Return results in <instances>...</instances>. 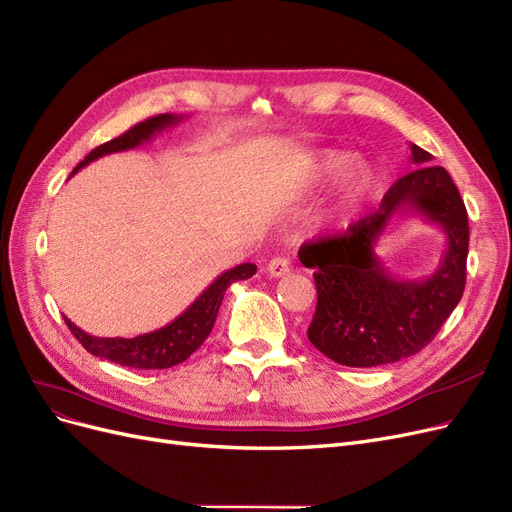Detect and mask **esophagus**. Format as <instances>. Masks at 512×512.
Instances as JSON below:
<instances>
[{"label": "esophagus", "instance_id": "obj_1", "mask_svg": "<svg viewBox=\"0 0 512 512\" xmlns=\"http://www.w3.org/2000/svg\"><path fill=\"white\" fill-rule=\"evenodd\" d=\"M290 260L286 258V256H275L271 262H269V267H267V271H269V275L271 277H284V275H288L290 273Z\"/></svg>", "mask_w": 512, "mask_h": 512}]
</instances>
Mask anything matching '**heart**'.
I'll list each match as a JSON object with an SVG mask.
<instances>
[{"instance_id": "heart-1", "label": "heart", "mask_w": 512, "mask_h": 512, "mask_svg": "<svg viewBox=\"0 0 512 512\" xmlns=\"http://www.w3.org/2000/svg\"><path fill=\"white\" fill-rule=\"evenodd\" d=\"M356 158L351 152L343 150H326L320 152L315 158V171L322 180L332 182L339 180L341 175H345V184H343V209L354 207L362 199L370 195V190L375 186V173L370 171L366 165H355Z\"/></svg>"}]
</instances>
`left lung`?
Wrapping results in <instances>:
<instances>
[{
    "label": "left lung",
    "mask_w": 512,
    "mask_h": 512,
    "mask_svg": "<svg viewBox=\"0 0 512 512\" xmlns=\"http://www.w3.org/2000/svg\"><path fill=\"white\" fill-rule=\"evenodd\" d=\"M419 165L402 175L373 216L347 233L305 243L298 258L313 269L317 307L307 330L315 349L343 366L370 368L415 356L447 322L466 286L468 214L445 167L411 144ZM400 210H415L444 226L448 250L426 280H396L374 254L384 226Z\"/></svg>",
    "instance_id": "obj_1"
}]
</instances>
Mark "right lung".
I'll return each mask as SVG.
<instances>
[{
    "label": "right lung",
    "mask_w": 512,
    "mask_h": 512,
    "mask_svg": "<svg viewBox=\"0 0 512 512\" xmlns=\"http://www.w3.org/2000/svg\"><path fill=\"white\" fill-rule=\"evenodd\" d=\"M180 120L182 118L175 114H158L144 122H139V125H135L127 133H122L120 137L112 139V142H105L103 146L95 148L84 158V161H80L74 173L91 161H97L99 156L112 154V152H125V150L142 146L144 142H150L156 133L169 129ZM254 273H256V264L252 262H243L235 269L224 271L214 279V284L205 288V292L197 298V301L192 303L180 317H175L171 324L148 334H139V337H133V339L93 337V334H88L80 330L76 324L69 322L67 317H65V324L69 326V330H72L74 337L82 343V347L86 351H91V354L97 358H105L129 368H150V370L169 368L184 362L190 354H195V351L201 347V343L209 337L226 288L231 286L233 281L250 279Z\"/></svg>",
    "instance_id": "1"
}]
</instances>
